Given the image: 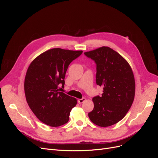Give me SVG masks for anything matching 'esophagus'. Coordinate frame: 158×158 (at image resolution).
<instances>
[{
	"mask_svg": "<svg viewBox=\"0 0 158 158\" xmlns=\"http://www.w3.org/2000/svg\"><path fill=\"white\" fill-rule=\"evenodd\" d=\"M85 101H86V98L85 97H83V98H82L78 99L77 101H78L79 104H82V103H83Z\"/></svg>",
	"mask_w": 158,
	"mask_h": 158,
	"instance_id": "esophagus-1",
	"label": "esophagus"
}]
</instances>
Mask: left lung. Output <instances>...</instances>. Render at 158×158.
Masks as SVG:
<instances>
[{
	"mask_svg": "<svg viewBox=\"0 0 158 158\" xmlns=\"http://www.w3.org/2000/svg\"><path fill=\"white\" fill-rule=\"evenodd\" d=\"M85 54L95 62L96 83L104 87L102 95L93 98L94 108L88 117L97 126H111L125 117L133 102V72L128 62L108 47L98 48Z\"/></svg>",
	"mask_w": 158,
	"mask_h": 158,
	"instance_id": "obj_1",
	"label": "left lung"
}]
</instances>
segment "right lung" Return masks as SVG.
<instances>
[{
	"label": "right lung",
	"mask_w": 158,
	"mask_h": 158,
	"mask_svg": "<svg viewBox=\"0 0 158 158\" xmlns=\"http://www.w3.org/2000/svg\"><path fill=\"white\" fill-rule=\"evenodd\" d=\"M82 53L54 48L41 54L30 64L25 77L27 102L36 117L51 127H59L69 120L77 99L59 92L64 85L66 72L70 63Z\"/></svg>",
	"instance_id": "right-lung-1"
}]
</instances>
